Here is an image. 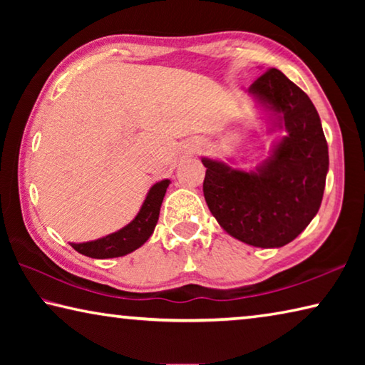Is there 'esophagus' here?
Returning <instances> with one entry per match:
<instances>
[{
    "label": "esophagus",
    "instance_id": "esophagus-1",
    "mask_svg": "<svg viewBox=\"0 0 365 365\" xmlns=\"http://www.w3.org/2000/svg\"><path fill=\"white\" fill-rule=\"evenodd\" d=\"M191 153H193V151H191V150H188V153H187V154H191Z\"/></svg>",
    "mask_w": 365,
    "mask_h": 365
}]
</instances>
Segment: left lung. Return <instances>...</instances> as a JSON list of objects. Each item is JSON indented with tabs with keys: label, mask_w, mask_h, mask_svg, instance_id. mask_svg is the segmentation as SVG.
<instances>
[{
	"label": "left lung",
	"mask_w": 365,
	"mask_h": 365,
	"mask_svg": "<svg viewBox=\"0 0 365 365\" xmlns=\"http://www.w3.org/2000/svg\"><path fill=\"white\" fill-rule=\"evenodd\" d=\"M248 91L267 117V133L282 135L251 170L201 158L202 191L209 211L230 237L256 248H282L319 212L329 146L312 101L279 69L265 72Z\"/></svg>",
	"instance_id": "obj_1"
}]
</instances>
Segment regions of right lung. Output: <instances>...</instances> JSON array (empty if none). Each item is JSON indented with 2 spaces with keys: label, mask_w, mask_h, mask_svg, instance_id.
Wrapping results in <instances>:
<instances>
[{
  "label": "right lung",
  "mask_w": 365,
  "mask_h": 365,
  "mask_svg": "<svg viewBox=\"0 0 365 365\" xmlns=\"http://www.w3.org/2000/svg\"><path fill=\"white\" fill-rule=\"evenodd\" d=\"M169 183V178L154 183L148 191L138 214L135 215L130 224L122 227L120 230L109 233L103 238L91 240V242L71 243V246L80 255L93 259L120 257L138 250L140 246H143L150 240L154 232V227H156L159 219L160 205H163Z\"/></svg>",
  "instance_id": "add662e5"
}]
</instances>
